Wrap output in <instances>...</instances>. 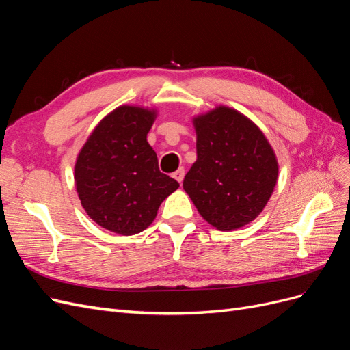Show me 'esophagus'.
Wrapping results in <instances>:
<instances>
[{
    "instance_id": "1",
    "label": "esophagus",
    "mask_w": 350,
    "mask_h": 350,
    "mask_svg": "<svg viewBox=\"0 0 350 350\" xmlns=\"http://www.w3.org/2000/svg\"><path fill=\"white\" fill-rule=\"evenodd\" d=\"M184 175H185V171H184V169L183 167H179V169H176V171L174 172V178L176 179V181L179 183V184H181L183 183V179H184Z\"/></svg>"
}]
</instances>
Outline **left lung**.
<instances>
[{
    "mask_svg": "<svg viewBox=\"0 0 350 350\" xmlns=\"http://www.w3.org/2000/svg\"><path fill=\"white\" fill-rule=\"evenodd\" d=\"M197 161L184 189L198 213L219 230L256 219L278 184L279 163L267 137L242 112L219 105L193 116Z\"/></svg>",
    "mask_w": 350,
    "mask_h": 350,
    "instance_id": "obj_1",
    "label": "left lung"
}]
</instances>
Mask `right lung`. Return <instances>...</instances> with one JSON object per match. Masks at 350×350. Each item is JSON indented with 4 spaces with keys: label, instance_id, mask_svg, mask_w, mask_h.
Masks as SVG:
<instances>
[{
    "label": "right lung",
    "instance_id": "right-lung-1",
    "mask_svg": "<svg viewBox=\"0 0 350 350\" xmlns=\"http://www.w3.org/2000/svg\"><path fill=\"white\" fill-rule=\"evenodd\" d=\"M157 109L121 105L94 126L74 165V185L88 216L118 235L149 228L175 179L159 171L147 133Z\"/></svg>",
    "mask_w": 350,
    "mask_h": 350
}]
</instances>
